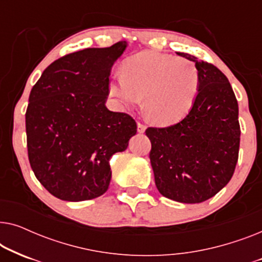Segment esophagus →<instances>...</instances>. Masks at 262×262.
Returning a JSON list of instances; mask_svg holds the SVG:
<instances>
[{
	"label": "esophagus",
	"mask_w": 262,
	"mask_h": 262,
	"mask_svg": "<svg viewBox=\"0 0 262 262\" xmlns=\"http://www.w3.org/2000/svg\"><path fill=\"white\" fill-rule=\"evenodd\" d=\"M137 130H138L139 134H143V132H145V130H146V126H145L144 124L138 123L137 124Z\"/></svg>",
	"instance_id": "obj_1"
}]
</instances>
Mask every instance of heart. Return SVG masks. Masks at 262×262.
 <instances>
[{
  "label": "heart",
  "instance_id": "b5f03b06",
  "mask_svg": "<svg viewBox=\"0 0 262 262\" xmlns=\"http://www.w3.org/2000/svg\"><path fill=\"white\" fill-rule=\"evenodd\" d=\"M117 106L135 107L145 95V108L156 125L184 120L198 99L200 73L192 60L170 53L143 52L126 62L108 82Z\"/></svg>",
  "mask_w": 262,
  "mask_h": 262
}]
</instances>
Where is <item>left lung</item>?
<instances>
[{
  "instance_id": "obj_1",
  "label": "left lung",
  "mask_w": 262,
  "mask_h": 262,
  "mask_svg": "<svg viewBox=\"0 0 262 262\" xmlns=\"http://www.w3.org/2000/svg\"><path fill=\"white\" fill-rule=\"evenodd\" d=\"M200 73L198 99L180 123L146 128L159 192L184 204L203 203L225 187L238 159V105L228 78L212 64L178 52Z\"/></svg>"
}]
</instances>
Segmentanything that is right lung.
I'll use <instances>...</instances> for the list:
<instances>
[{
	"label": "right lung",
	"instance_id": "obj_1",
	"mask_svg": "<svg viewBox=\"0 0 262 262\" xmlns=\"http://www.w3.org/2000/svg\"><path fill=\"white\" fill-rule=\"evenodd\" d=\"M127 48L85 49L57 59L32 88L26 112L28 159L56 198L83 202L108 189L110 159L125 151L136 121L105 102L111 69Z\"/></svg>",
	"mask_w": 262,
	"mask_h": 262
}]
</instances>
